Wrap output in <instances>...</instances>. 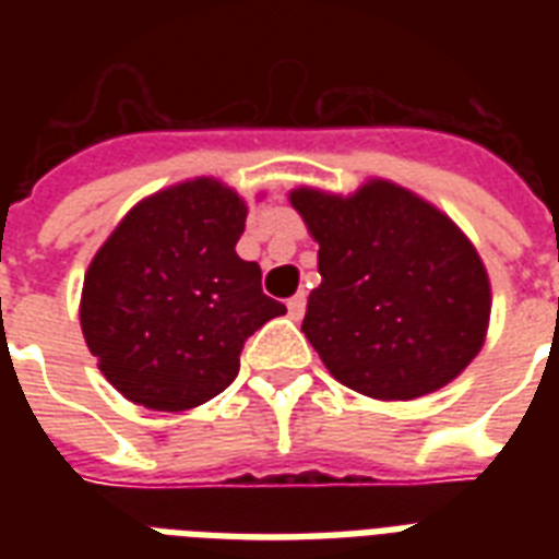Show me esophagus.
Instances as JSON below:
<instances>
[{
  "instance_id": "1",
  "label": "esophagus",
  "mask_w": 559,
  "mask_h": 559,
  "mask_svg": "<svg viewBox=\"0 0 559 559\" xmlns=\"http://www.w3.org/2000/svg\"><path fill=\"white\" fill-rule=\"evenodd\" d=\"M287 310H289V316H293V319H301V316H305V310H307V296H305V293H296V296L289 298Z\"/></svg>"
}]
</instances>
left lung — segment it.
<instances>
[{"instance_id":"left-lung-1","label":"left lung","mask_w":559,"mask_h":559,"mask_svg":"<svg viewBox=\"0 0 559 559\" xmlns=\"http://www.w3.org/2000/svg\"><path fill=\"white\" fill-rule=\"evenodd\" d=\"M322 284L301 331L328 371L373 400H415L473 362L490 322L476 246L432 202L371 179L350 197L296 188Z\"/></svg>"}]
</instances>
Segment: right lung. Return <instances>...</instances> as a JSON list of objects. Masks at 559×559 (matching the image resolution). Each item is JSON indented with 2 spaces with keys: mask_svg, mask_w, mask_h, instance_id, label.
Wrapping results in <instances>:
<instances>
[{
  "mask_svg": "<svg viewBox=\"0 0 559 559\" xmlns=\"http://www.w3.org/2000/svg\"><path fill=\"white\" fill-rule=\"evenodd\" d=\"M243 226L246 202L200 177L139 202L92 258L83 340L127 400L156 412L209 403L235 382L243 342L287 313L235 252Z\"/></svg>",
  "mask_w": 559,
  "mask_h": 559,
  "instance_id": "1",
  "label": "right lung"
}]
</instances>
